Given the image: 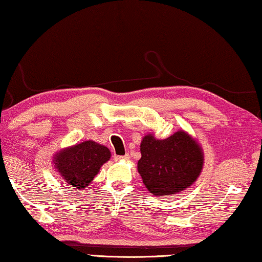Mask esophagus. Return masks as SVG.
<instances>
[{
    "instance_id": "34e87169",
    "label": "esophagus",
    "mask_w": 262,
    "mask_h": 262,
    "mask_svg": "<svg viewBox=\"0 0 262 262\" xmlns=\"http://www.w3.org/2000/svg\"><path fill=\"white\" fill-rule=\"evenodd\" d=\"M129 159V155H114V160L115 161H122V160H128Z\"/></svg>"
}]
</instances>
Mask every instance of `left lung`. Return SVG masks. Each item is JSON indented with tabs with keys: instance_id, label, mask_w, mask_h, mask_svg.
<instances>
[{
	"instance_id": "left-lung-1",
	"label": "left lung",
	"mask_w": 262,
	"mask_h": 262,
	"mask_svg": "<svg viewBox=\"0 0 262 262\" xmlns=\"http://www.w3.org/2000/svg\"><path fill=\"white\" fill-rule=\"evenodd\" d=\"M138 170L155 196L182 192L196 181L204 167V151L188 133L179 130L165 140L153 134L140 144Z\"/></svg>"
}]
</instances>
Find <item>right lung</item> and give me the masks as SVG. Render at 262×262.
I'll use <instances>...</instances> for the list:
<instances>
[{
  "label": "right lung",
  "instance_id": "add662e5",
  "mask_svg": "<svg viewBox=\"0 0 262 262\" xmlns=\"http://www.w3.org/2000/svg\"><path fill=\"white\" fill-rule=\"evenodd\" d=\"M109 159L111 151L107 147L94 141H84L58 151L53 163L67 185L82 189L94 180L101 166Z\"/></svg>",
  "mask_w": 262,
  "mask_h": 262
}]
</instances>
